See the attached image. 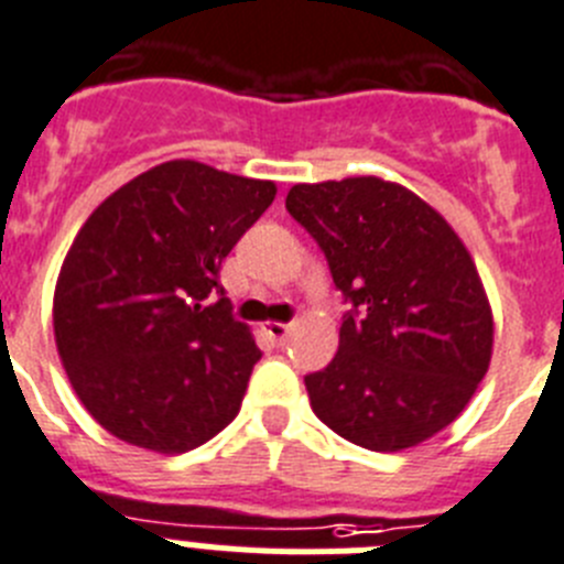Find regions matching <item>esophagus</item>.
Masks as SVG:
<instances>
[{"mask_svg": "<svg viewBox=\"0 0 564 564\" xmlns=\"http://www.w3.org/2000/svg\"><path fill=\"white\" fill-rule=\"evenodd\" d=\"M263 334H267L275 345H283L289 339V326L286 323H267V326H263Z\"/></svg>", "mask_w": 564, "mask_h": 564, "instance_id": "obj_1", "label": "esophagus"}]
</instances>
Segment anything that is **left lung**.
<instances>
[{
    "label": "left lung",
    "instance_id": "obj_1",
    "mask_svg": "<svg viewBox=\"0 0 564 564\" xmlns=\"http://www.w3.org/2000/svg\"><path fill=\"white\" fill-rule=\"evenodd\" d=\"M286 210L351 303L334 359L306 377L314 415L373 453L433 438L464 413L495 343L489 297L458 232L379 176L294 185Z\"/></svg>",
    "mask_w": 564,
    "mask_h": 564
}]
</instances>
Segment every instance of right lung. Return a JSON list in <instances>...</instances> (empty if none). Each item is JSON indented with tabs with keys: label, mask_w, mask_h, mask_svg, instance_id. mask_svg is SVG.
Segmentation results:
<instances>
[{
	"label": "right lung",
	"mask_w": 564,
	"mask_h": 564,
	"mask_svg": "<svg viewBox=\"0 0 564 564\" xmlns=\"http://www.w3.org/2000/svg\"><path fill=\"white\" fill-rule=\"evenodd\" d=\"M275 194L270 180L171 160L84 221L55 283V345L80 404L115 438L176 455L238 415L261 351L219 270Z\"/></svg>",
	"instance_id": "right-lung-1"
}]
</instances>
